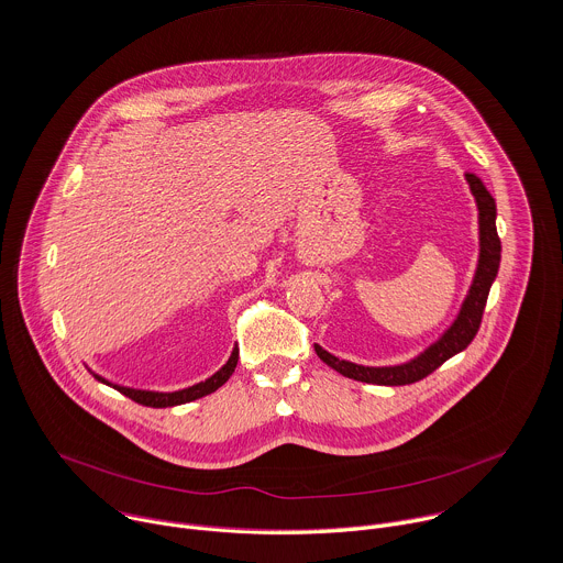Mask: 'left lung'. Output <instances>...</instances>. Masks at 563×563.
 Here are the masks:
<instances>
[{"instance_id": "left-lung-1", "label": "left lung", "mask_w": 563, "mask_h": 563, "mask_svg": "<svg viewBox=\"0 0 563 563\" xmlns=\"http://www.w3.org/2000/svg\"><path fill=\"white\" fill-rule=\"evenodd\" d=\"M466 180H468V187H471L477 210H479V261H477V269H475L473 283H471V289L462 302V309H460L455 322L440 335L438 342H433L429 349H424L418 357H413L405 364H396V366H362L355 362L340 360V357L331 355L329 351H324L320 344H313L318 357L322 362H327L331 368H335L338 373H342L344 378L366 383V385H385V387L413 385V383L427 378L429 373H433L449 357L464 351L473 342V338L482 324V313L486 307L490 285L499 269L501 243H499L497 225H495V219H497L495 199L490 197V192L486 190V185L482 183L479 176L468 172Z\"/></svg>"}]
</instances>
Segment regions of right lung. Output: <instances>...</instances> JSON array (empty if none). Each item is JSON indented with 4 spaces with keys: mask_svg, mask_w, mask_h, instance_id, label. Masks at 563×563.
Here are the masks:
<instances>
[{
    "mask_svg": "<svg viewBox=\"0 0 563 563\" xmlns=\"http://www.w3.org/2000/svg\"><path fill=\"white\" fill-rule=\"evenodd\" d=\"M236 362H239V346H234V351H232V355H230V360L214 373L212 378H208L206 383H199V385H195V387H187V389H180V391H172V394H158V391H143V389H130V387H121V385H112V383H108L106 378H101V376H97V373H92V376L99 380V383H103V385H108V387H112V389H117L119 394H123L125 398H130V400H134V402H139V405H143V407H152V409H165V407H176V405H185V402H192V400H199V398H203V396H210V394H214L219 387H223L228 380H230V376L234 373V368H236Z\"/></svg>",
    "mask_w": 563,
    "mask_h": 563,
    "instance_id": "1",
    "label": "right lung"
}]
</instances>
